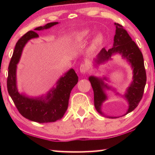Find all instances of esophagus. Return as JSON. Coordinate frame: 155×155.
I'll return each instance as SVG.
<instances>
[{
    "label": "esophagus",
    "instance_id": "1",
    "mask_svg": "<svg viewBox=\"0 0 155 155\" xmlns=\"http://www.w3.org/2000/svg\"><path fill=\"white\" fill-rule=\"evenodd\" d=\"M87 65H86L85 64L81 65V66H80V72H81V73H82V74H85V73L87 72Z\"/></svg>",
    "mask_w": 155,
    "mask_h": 155
}]
</instances>
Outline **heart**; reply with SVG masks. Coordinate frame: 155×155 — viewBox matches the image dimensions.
Listing matches in <instances>:
<instances>
[{
	"label": "heart",
	"mask_w": 155,
	"mask_h": 155,
	"mask_svg": "<svg viewBox=\"0 0 155 155\" xmlns=\"http://www.w3.org/2000/svg\"><path fill=\"white\" fill-rule=\"evenodd\" d=\"M91 34V30L90 28H85V29L81 30L79 32H77L74 34L73 36V40L74 42H79V41H83L85 39H87ZM102 40H103V36L101 34L96 35L95 39H94V42L95 44H98L101 43Z\"/></svg>",
	"instance_id": "obj_1"
}]
</instances>
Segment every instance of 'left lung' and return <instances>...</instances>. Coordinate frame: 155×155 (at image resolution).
I'll return each instance as SVG.
<instances>
[{"mask_svg":"<svg viewBox=\"0 0 155 155\" xmlns=\"http://www.w3.org/2000/svg\"><path fill=\"white\" fill-rule=\"evenodd\" d=\"M115 35L114 36V42L111 48L107 51L103 48L94 59V65L98 66L100 64H104L111 59V57L115 54H119L130 65L133 69V81L128 86L126 93L122 96L126 99L128 104V108L126 114L133 111L137 107L140 101L142 98L144 88L146 83V73L144 67L143 58L141 52L138 48L137 44L132 40L122 25L115 23ZM91 87L94 90V106L96 111L100 114L109 118H117L120 117L108 116L104 114L102 111V105L107 99L105 90L115 91V89L109 86L104 81H107L108 78L106 77L103 78L91 76L89 77ZM116 94H120L116 93Z\"/></svg>","mask_w":155,"mask_h":155,"instance_id":"obj_1","label":"left lung"}]
</instances>
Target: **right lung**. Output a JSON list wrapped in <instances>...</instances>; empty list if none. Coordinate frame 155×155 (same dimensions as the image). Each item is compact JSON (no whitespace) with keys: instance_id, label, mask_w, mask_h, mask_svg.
Here are the masks:
<instances>
[{"instance_id":"obj_1","label":"right lung","mask_w":155,"mask_h":155,"mask_svg":"<svg viewBox=\"0 0 155 155\" xmlns=\"http://www.w3.org/2000/svg\"><path fill=\"white\" fill-rule=\"evenodd\" d=\"M57 24H59L57 22H50L25 34L15 44L9 65L7 90L9 96L23 117L39 123L53 122L62 118L68 109L70 92L78 83V76L71 68L59 78L56 83V87L50 90L46 95L29 97L24 94H20L18 90L17 64L27 43L31 39L39 37L36 31L48 29Z\"/></svg>"}]
</instances>
